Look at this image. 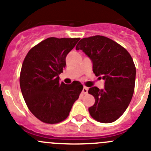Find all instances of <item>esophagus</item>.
Listing matches in <instances>:
<instances>
[{
  "instance_id": "34e87169",
  "label": "esophagus",
  "mask_w": 151,
  "mask_h": 151,
  "mask_svg": "<svg viewBox=\"0 0 151 151\" xmlns=\"http://www.w3.org/2000/svg\"><path fill=\"white\" fill-rule=\"evenodd\" d=\"M82 93L83 94H88V88L87 87H84L83 88V89H82Z\"/></svg>"
}]
</instances>
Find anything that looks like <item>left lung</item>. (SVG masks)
Segmentation results:
<instances>
[{"label": "left lung", "instance_id": "1", "mask_svg": "<svg viewBox=\"0 0 151 151\" xmlns=\"http://www.w3.org/2000/svg\"><path fill=\"white\" fill-rule=\"evenodd\" d=\"M82 50L91 60L96 76L104 80V88L88 89L95 103L88 108L95 120L110 123L117 120L129 106L135 83L136 69L129 52L116 41L101 35L81 39Z\"/></svg>", "mask_w": 151, "mask_h": 151}]
</instances>
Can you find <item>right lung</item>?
<instances>
[{"label": "right lung", "mask_w": 151, "mask_h": 151, "mask_svg": "<svg viewBox=\"0 0 151 151\" xmlns=\"http://www.w3.org/2000/svg\"><path fill=\"white\" fill-rule=\"evenodd\" d=\"M80 38L44 40L28 52L22 63L19 84L23 98L33 115L41 122L55 124L66 119L83 85L60 82L66 57Z\"/></svg>", "instance_id": "add662e5"}]
</instances>
